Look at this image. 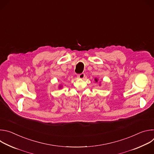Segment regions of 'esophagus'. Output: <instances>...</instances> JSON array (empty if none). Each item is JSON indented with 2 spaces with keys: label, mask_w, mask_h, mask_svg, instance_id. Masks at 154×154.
I'll use <instances>...</instances> for the list:
<instances>
[{
  "label": "esophagus",
  "mask_w": 154,
  "mask_h": 154,
  "mask_svg": "<svg viewBox=\"0 0 154 154\" xmlns=\"http://www.w3.org/2000/svg\"><path fill=\"white\" fill-rule=\"evenodd\" d=\"M85 74L84 73H82V74L77 75V77L80 79H83L85 78Z\"/></svg>",
  "instance_id": "1"
}]
</instances>
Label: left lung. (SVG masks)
Returning <instances> with one entry per match:
<instances>
[{
  "mask_svg": "<svg viewBox=\"0 0 154 154\" xmlns=\"http://www.w3.org/2000/svg\"><path fill=\"white\" fill-rule=\"evenodd\" d=\"M95 80H96V82H97V79H95Z\"/></svg>",
  "mask_w": 154,
  "mask_h": 154,
  "instance_id": "obj_1",
  "label": "left lung"
}]
</instances>
